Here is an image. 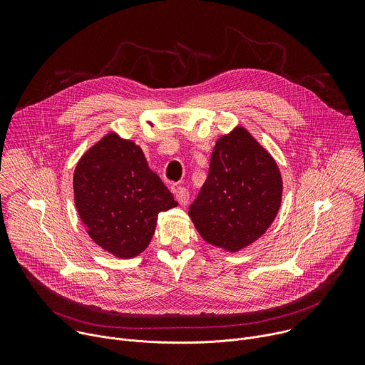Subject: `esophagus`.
<instances>
[{"instance_id": "34e87169", "label": "esophagus", "mask_w": 365, "mask_h": 365, "mask_svg": "<svg viewBox=\"0 0 365 365\" xmlns=\"http://www.w3.org/2000/svg\"><path fill=\"white\" fill-rule=\"evenodd\" d=\"M175 196H176V200L182 205V206H186L187 202H189V192L186 187H182L179 186L176 190H175Z\"/></svg>"}]
</instances>
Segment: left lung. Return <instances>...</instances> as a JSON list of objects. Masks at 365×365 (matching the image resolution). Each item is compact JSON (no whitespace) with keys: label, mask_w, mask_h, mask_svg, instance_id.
I'll list each match as a JSON object with an SVG mask.
<instances>
[{"label":"left lung","mask_w":365,"mask_h":365,"mask_svg":"<svg viewBox=\"0 0 365 365\" xmlns=\"http://www.w3.org/2000/svg\"><path fill=\"white\" fill-rule=\"evenodd\" d=\"M282 193L276 160L248 130L237 125L217 140L207 178L187 214L207 244L237 252L273 224Z\"/></svg>","instance_id":"left-lung-1"}]
</instances>
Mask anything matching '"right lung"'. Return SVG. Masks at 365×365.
I'll return each instance as SVG.
<instances>
[{
    "label": "right lung",
    "instance_id": "add662e5",
    "mask_svg": "<svg viewBox=\"0 0 365 365\" xmlns=\"http://www.w3.org/2000/svg\"><path fill=\"white\" fill-rule=\"evenodd\" d=\"M75 206L91 240L118 258L150 244L158 215L178 206L140 145L108 133L88 148L73 173Z\"/></svg>",
    "mask_w": 365,
    "mask_h": 365
}]
</instances>
